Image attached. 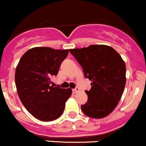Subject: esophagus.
<instances>
[{
	"label": "esophagus",
	"instance_id": "esophagus-1",
	"mask_svg": "<svg viewBox=\"0 0 146 146\" xmlns=\"http://www.w3.org/2000/svg\"><path fill=\"white\" fill-rule=\"evenodd\" d=\"M79 91H80V89H79V88H78V87H76V88H75L74 89H73V92L74 93L78 92H79Z\"/></svg>",
	"mask_w": 146,
	"mask_h": 146
}]
</instances>
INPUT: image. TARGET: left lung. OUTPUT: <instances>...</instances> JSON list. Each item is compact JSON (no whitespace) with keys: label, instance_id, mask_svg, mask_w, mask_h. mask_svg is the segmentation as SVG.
I'll return each instance as SVG.
<instances>
[{"label":"left lung","instance_id":"left-lung-1","mask_svg":"<svg viewBox=\"0 0 146 146\" xmlns=\"http://www.w3.org/2000/svg\"><path fill=\"white\" fill-rule=\"evenodd\" d=\"M70 52L82 67L84 76L92 81L91 89L86 92L88 101L81 106L88 117L104 118L115 109L125 86V64L112 47L91 45Z\"/></svg>","mask_w":146,"mask_h":146}]
</instances>
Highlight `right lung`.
Returning a JSON list of instances; mask_svg holds the SVG:
<instances>
[{"instance_id": "add662e5", "label": "right lung", "mask_w": 146, "mask_h": 146, "mask_svg": "<svg viewBox=\"0 0 146 146\" xmlns=\"http://www.w3.org/2000/svg\"><path fill=\"white\" fill-rule=\"evenodd\" d=\"M68 50L47 47H34L23 55L16 69L15 83L21 102L32 115L42 121L61 116L65 102L72 94L70 88L51 86Z\"/></svg>"}]
</instances>
